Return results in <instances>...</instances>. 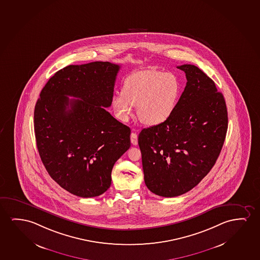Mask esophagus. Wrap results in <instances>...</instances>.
Listing matches in <instances>:
<instances>
[{
    "mask_svg": "<svg viewBox=\"0 0 260 260\" xmlns=\"http://www.w3.org/2000/svg\"><path fill=\"white\" fill-rule=\"evenodd\" d=\"M131 143L134 145H137L138 144V136H137V134H136V133H132L131 134Z\"/></svg>",
    "mask_w": 260,
    "mask_h": 260,
    "instance_id": "obj_1",
    "label": "esophagus"
}]
</instances>
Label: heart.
I'll list each match as a JSON object with an SVG mask.
<instances>
[{
  "label": "heart",
  "instance_id": "heart-1",
  "mask_svg": "<svg viewBox=\"0 0 260 260\" xmlns=\"http://www.w3.org/2000/svg\"><path fill=\"white\" fill-rule=\"evenodd\" d=\"M182 84L175 74L156 70L135 72L124 81L122 91L114 94L111 106L116 117L126 122L137 106L140 121L154 126L172 116L179 102Z\"/></svg>",
  "mask_w": 260,
  "mask_h": 260
}]
</instances>
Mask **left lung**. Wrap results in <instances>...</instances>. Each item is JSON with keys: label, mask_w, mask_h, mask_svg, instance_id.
Instances as JSON below:
<instances>
[{"label": "left lung", "mask_w": 260, "mask_h": 260, "mask_svg": "<svg viewBox=\"0 0 260 260\" xmlns=\"http://www.w3.org/2000/svg\"><path fill=\"white\" fill-rule=\"evenodd\" d=\"M186 86L168 120L139 134L144 182L158 196L185 193L203 179L216 163L228 127L223 94L198 67H177Z\"/></svg>", "instance_id": "obj_1"}]
</instances>
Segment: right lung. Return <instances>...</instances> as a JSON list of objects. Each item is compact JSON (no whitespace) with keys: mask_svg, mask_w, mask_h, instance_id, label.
<instances>
[{"mask_svg":"<svg viewBox=\"0 0 260 260\" xmlns=\"http://www.w3.org/2000/svg\"><path fill=\"white\" fill-rule=\"evenodd\" d=\"M119 69L108 61L66 67L49 79L35 107L42 162L59 186L78 197L104 193L114 164L131 146L130 128L105 109Z\"/></svg>","mask_w":260,"mask_h":260,"instance_id":"right-lung-1","label":"right lung"}]
</instances>
